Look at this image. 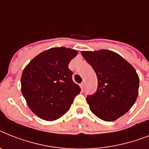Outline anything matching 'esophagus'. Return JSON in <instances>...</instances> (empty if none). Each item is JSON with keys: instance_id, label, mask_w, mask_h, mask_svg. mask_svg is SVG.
Listing matches in <instances>:
<instances>
[{"instance_id": "esophagus-1", "label": "esophagus", "mask_w": 149, "mask_h": 149, "mask_svg": "<svg viewBox=\"0 0 149 149\" xmlns=\"http://www.w3.org/2000/svg\"><path fill=\"white\" fill-rule=\"evenodd\" d=\"M85 85H86L85 82H83V83H81V84H80L81 88H82V89H84V88H85Z\"/></svg>"}]
</instances>
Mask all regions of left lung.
Instances as JSON below:
<instances>
[{
    "instance_id": "8db88e82",
    "label": "left lung",
    "mask_w": 149,
    "mask_h": 149,
    "mask_svg": "<svg viewBox=\"0 0 149 149\" xmlns=\"http://www.w3.org/2000/svg\"><path fill=\"white\" fill-rule=\"evenodd\" d=\"M81 54L98 79L96 93L86 97L89 109L102 120H116L132 108L137 99V72L123 56L109 49L81 51Z\"/></svg>"
}]
</instances>
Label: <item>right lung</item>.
<instances>
[{
  "instance_id": "right-lung-1",
  "label": "right lung",
  "mask_w": 149,
  "mask_h": 149,
  "mask_svg": "<svg viewBox=\"0 0 149 149\" xmlns=\"http://www.w3.org/2000/svg\"><path fill=\"white\" fill-rule=\"evenodd\" d=\"M77 54L71 48H50L36 56L23 70L21 92L29 108L39 118L46 121L60 118L80 93L68 68Z\"/></svg>"
}]
</instances>
